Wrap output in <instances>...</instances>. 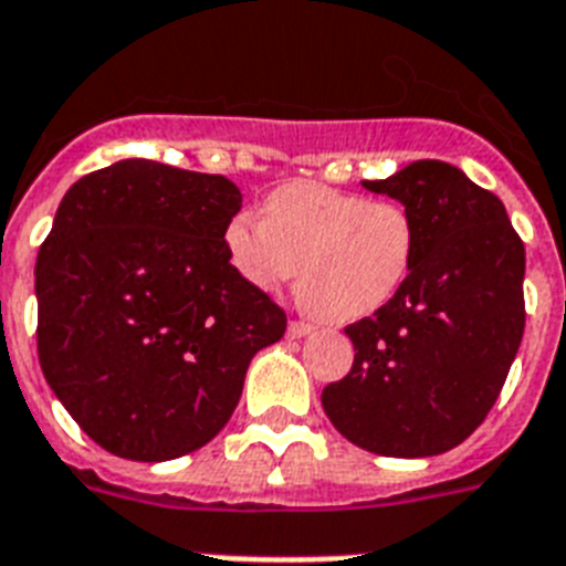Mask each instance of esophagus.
<instances>
[{"label": "esophagus", "mask_w": 566, "mask_h": 566, "mask_svg": "<svg viewBox=\"0 0 566 566\" xmlns=\"http://www.w3.org/2000/svg\"><path fill=\"white\" fill-rule=\"evenodd\" d=\"M311 331L313 327L307 325V322H291V325H287V336H291V339H305Z\"/></svg>", "instance_id": "1"}]
</instances>
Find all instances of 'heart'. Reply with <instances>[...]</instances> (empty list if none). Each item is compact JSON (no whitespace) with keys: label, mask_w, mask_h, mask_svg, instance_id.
<instances>
[{"label":"heart","mask_w":566,"mask_h":566,"mask_svg":"<svg viewBox=\"0 0 566 566\" xmlns=\"http://www.w3.org/2000/svg\"><path fill=\"white\" fill-rule=\"evenodd\" d=\"M261 216L224 224L232 273L255 293H279L298 273L302 302L331 322L386 307L415 268L417 224L400 201L293 180L264 198Z\"/></svg>","instance_id":"obj_1"}]
</instances>
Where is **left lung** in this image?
Here are the masks:
<instances>
[{
	"instance_id": "1",
	"label": "left lung",
	"mask_w": 566,
	"mask_h": 566,
	"mask_svg": "<svg viewBox=\"0 0 566 566\" xmlns=\"http://www.w3.org/2000/svg\"><path fill=\"white\" fill-rule=\"evenodd\" d=\"M363 187L415 216V268L386 307L345 327L354 365L322 391V408L365 452L443 454L486 420L517 354L524 241L501 198L443 160Z\"/></svg>"
}]
</instances>
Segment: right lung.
I'll return each instance as SVG.
<instances>
[{"label":"right lung","mask_w":566,"mask_h":566,"mask_svg":"<svg viewBox=\"0 0 566 566\" xmlns=\"http://www.w3.org/2000/svg\"><path fill=\"white\" fill-rule=\"evenodd\" d=\"M241 192L224 175L129 158L80 178L36 255V350L51 391L106 452L201 449L287 316L224 255Z\"/></svg>","instance_id":"add662e5"}]
</instances>
